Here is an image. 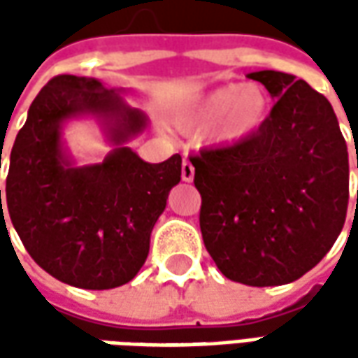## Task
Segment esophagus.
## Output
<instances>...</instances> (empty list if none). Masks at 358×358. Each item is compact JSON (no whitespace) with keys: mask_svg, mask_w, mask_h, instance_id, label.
Returning <instances> with one entry per match:
<instances>
[{"mask_svg":"<svg viewBox=\"0 0 358 358\" xmlns=\"http://www.w3.org/2000/svg\"><path fill=\"white\" fill-rule=\"evenodd\" d=\"M181 177H183L185 183H191L193 177H195V167L189 161H183V165H181Z\"/></svg>","mask_w":358,"mask_h":358,"instance_id":"esophagus-1","label":"esophagus"}]
</instances>
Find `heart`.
<instances>
[{"mask_svg": "<svg viewBox=\"0 0 358 358\" xmlns=\"http://www.w3.org/2000/svg\"><path fill=\"white\" fill-rule=\"evenodd\" d=\"M268 109L271 101L261 85H223L187 103L175 115V123L183 131H199L211 124L209 141L233 145L261 129Z\"/></svg>", "mask_w": 358, "mask_h": 358, "instance_id": "b5f03b06", "label": "heart"}]
</instances>
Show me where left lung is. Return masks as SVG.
<instances>
[{
	"label": "left lung",
	"instance_id": "obj_1",
	"mask_svg": "<svg viewBox=\"0 0 358 358\" xmlns=\"http://www.w3.org/2000/svg\"><path fill=\"white\" fill-rule=\"evenodd\" d=\"M275 105L239 143L191 157L199 225L231 281H296L331 251L349 205V153L327 97L281 71H253ZM358 167V157H357Z\"/></svg>",
	"mask_w": 358,
	"mask_h": 358
}]
</instances>
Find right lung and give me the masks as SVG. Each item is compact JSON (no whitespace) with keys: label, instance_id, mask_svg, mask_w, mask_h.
<instances>
[{"label":"right lung","instance_id":"obj_1","mask_svg":"<svg viewBox=\"0 0 358 358\" xmlns=\"http://www.w3.org/2000/svg\"><path fill=\"white\" fill-rule=\"evenodd\" d=\"M123 91L95 77H53L9 155L6 211L23 247L51 277L79 289H115L139 273L169 191L181 181V155L147 163L125 145L143 133L147 115L125 103ZM81 117L97 118L114 149L101 164L77 168L62 125ZM0 213L6 223L1 191Z\"/></svg>","mask_w":358,"mask_h":358}]
</instances>
